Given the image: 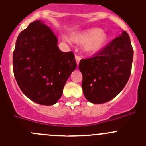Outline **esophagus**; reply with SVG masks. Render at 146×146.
I'll use <instances>...</instances> for the list:
<instances>
[{
  "label": "esophagus",
  "mask_w": 146,
  "mask_h": 146,
  "mask_svg": "<svg viewBox=\"0 0 146 146\" xmlns=\"http://www.w3.org/2000/svg\"><path fill=\"white\" fill-rule=\"evenodd\" d=\"M75 59H76V62H77V66H78L79 63H80V59H81V57H80V56H78V55H75Z\"/></svg>",
  "instance_id": "34e87169"
}]
</instances>
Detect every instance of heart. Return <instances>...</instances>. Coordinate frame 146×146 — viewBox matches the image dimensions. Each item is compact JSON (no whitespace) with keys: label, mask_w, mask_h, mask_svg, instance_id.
<instances>
[{"label":"heart","mask_w":146,"mask_h":146,"mask_svg":"<svg viewBox=\"0 0 146 146\" xmlns=\"http://www.w3.org/2000/svg\"><path fill=\"white\" fill-rule=\"evenodd\" d=\"M72 41L78 44H84V49L90 54L100 51L108 41V36L98 28L87 29L72 37Z\"/></svg>","instance_id":"1"}]
</instances>
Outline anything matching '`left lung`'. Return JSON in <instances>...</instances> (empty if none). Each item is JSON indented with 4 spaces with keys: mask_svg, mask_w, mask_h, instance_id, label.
Wrapping results in <instances>:
<instances>
[{
    "mask_svg": "<svg viewBox=\"0 0 146 146\" xmlns=\"http://www.w3.org/2000/svg\"><path fill=\"white\" fill-rule=\"evenodd\" d=\"M133 49L125 31L93 57L81 59L83 93L92 103H105L113 99L127 84L132 69Z\"/></svg>",
    "mask_w": 146,
    "mask_h": 146,
    "instance_id": "8db88e82",
    "label": "left lung"
}]
</instances>
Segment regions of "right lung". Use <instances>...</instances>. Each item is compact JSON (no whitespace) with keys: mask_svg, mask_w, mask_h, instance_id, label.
<instances>
[{"mask_svg":"<svg viewBox=\"0 0 146 146\" xmlns=\"http://www.w3.org/2000/svg\"><path fill=\"white\" fill-rule=\"evenodd\" d=\"M53 31L41 20L19 34L13 53V74L23 93L34 102L52 105L77 67L72 51L62 52Z\"/></svg>","mask_w":146,"mask_h":146,"instance_id":"1","label":"right lung"}]
</instances>
